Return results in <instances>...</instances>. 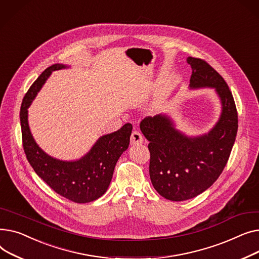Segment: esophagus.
Segmentation results:
<instances>
[{
  "label": "esophagus",
  "instance_id": "obj_1",
  "mask_svg": "<svg viewBox=\"0 0 259 259\" xmlns=\"http://www.w3.org/2000/svg\"><path fill=\"white\" fill-rule=\"evenodd\" d=\"M143 143V136L139 132H133L131 136V145H139Z\"/></svg>",
  "mask_w": 259,
  "mask_h": 259
}]
</instances>
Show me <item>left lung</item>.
I'll list each match as a JSON object with an SVG mask.
<instances>
[{
    "label": "left lung",
    "instance_id": "obj_1",
    "mask_svg": "<svg viewBox=\"0 0 259 259\" xmlns=\"http://www.w3.org/2000/svg\"><path fill=\"white\" fill-rule=\"evenodd\" d=\"M191 90L212 88L221 100L218 122L208 133L187 136L170 116L146 117L140 130L149 141L151 184L165 199L186 201L207 190L223 172L238 127L237 111L229 87L205 60L188 56Z\"/></svg>",
    "mask_w": 259,
    "mask_h": 259
}]
</instances>
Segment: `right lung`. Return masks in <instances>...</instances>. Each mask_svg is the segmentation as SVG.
I'll return each mask as SVG.
<instances>
[{
    "label": "right lung",
    "instance_id": "obj_1",
    "mask_svg": "<svg viewBox=\"0 0 259 259\" xmlns=\"http://www.w3.org/2000/svg\"><path fill=\"white\" fill-rule=\"evenodd\" d=\"M69 68L55 64L46 69L30 87L21 106L23 147L28 162L36 175L56 193L75 203H90L108 190L116 163L127 149L133 125L124 124L117 132L103 135L78 160L64 161L49 156L37 145L30 132L28 109L53 71Z\"/></svg>",
    "mask_w": 259,
    "mask_h": 259
}]
</instances>
